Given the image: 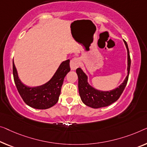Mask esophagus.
Here are the masks:
<instances>
[{
	"mask_svg": "<svg viewBox=\"0 0 147 147\" xmlns=\"http://www.w3.org/2000/svg\"><path fill=\"white\" fill-rule=\"evenodd\" d=\"M80 62L78 58H73L70 62V66L72 70H75L80 66Z\"/></svg>",
	"mask_w": 147,
	"mask_h": 147,
	"instance_id": "obj_1",
	"label": "esophagus"
}]
</instances>
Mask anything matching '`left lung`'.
<instances>
[{
  "mask_svg": "<svg viewBox=\"0 0 147 147\" xmlns=\"http://www.w3.org/2000/svg\"><path fill=\"white\" fill-rule=\"evenodd\" d=\"M127 50V75L119 87L110 91H100L92 87L88 83V77L80 68L76 69L78 78V91L82 102L92 108H100L113 104L119 99L128 81L131 67V58L127 43L123 40Z\"/></svg>",
  "mask_w": 147,
  "mask_h": 147,
  "instance_id": "left-lung-1",
  "label": "left lung"
}]
</instances>
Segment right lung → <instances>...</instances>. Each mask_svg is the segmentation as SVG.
I'll list each match as a JSON object with an SVG mask.
<instances>
[{"label": "right lung", "instance_id": "1", "mask_svg": "<svg viewBox=\"0 0 147 147\" xmlns=\"http://www.w3.org/2000/svg\"><path fill=\"white\" fill-rule=\"evenodd\" d=\"M70 71V60L68 59L61 63L51 80L45 84L29 87L24 84L19 79L13 61V76L18 91L28 106L36 109H48L57 104L63 80Z\"/></svg>", "mask_w": 147, "mask_h": 147}]
</instances>
